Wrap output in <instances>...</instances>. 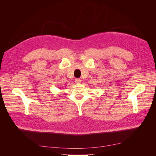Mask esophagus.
Here are the masks:
<instances>
[{
    "mask_svg": "<svg viewBox=\"0 0 156 156\" xmlns=\"http://www.w3.org/2000/svg\"><path fill=\"white\" fill-rule=\"evenodd\" d=\"M75 83H76V84H80V83H81V80H80V79L77 78V79H75Z\"/></svg>",
    "mask_w": 156,
    "mask_h": 156,
    "instance_id": "1",
    "label": "esophagus"
}]
</instances>
